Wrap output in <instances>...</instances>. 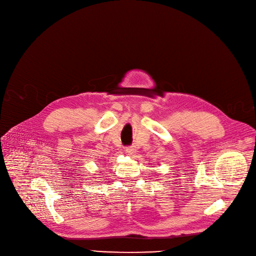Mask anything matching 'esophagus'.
I'll return each mask as SVG.
<instances>
[{"mask_svg":"<svg viewBox=\"0 0 256 256\" xmlns=\"http://www.w3.org/2000/svg\"><path fill=\"white\" fill-rule=\"evenodd\" d=\"M126 154H132L134 152H136V150H135V146H128V147H126Z\"/></svg>","mask_w":256,"mask_h":256,"instance_id":"34e87169","label":"esophagus"}]
</instances>
